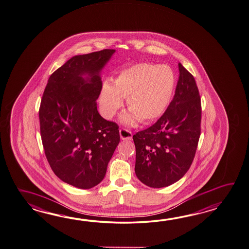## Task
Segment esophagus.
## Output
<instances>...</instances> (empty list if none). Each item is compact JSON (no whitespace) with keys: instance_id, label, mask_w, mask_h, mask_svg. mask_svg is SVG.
I'll list each match as a JSON object with an SVG mask.
<instances>
[{"instance_id":"esophagus-1","label":"esophagus","mask_w":249,"mask_h":249,"mask_svg":"<svg viewBox=\"0 0 249 249\" xmlns=\"http://www.w3.org/2000/svg\"><path fill=\"white\" fill-rule=\"evenodd\" d=\"M120 136H121L122 140H131L132 139V133L125 128L120 129Z\"/></svg>"}]
</instances>
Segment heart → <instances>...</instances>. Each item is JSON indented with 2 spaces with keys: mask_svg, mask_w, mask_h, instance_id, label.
Masks as SVG:
<instances>
[{
  "mask_svg": "<svg viewBox=\"0 0 249 249\" xmlns=\"http://www.w3.org/2000/svg\"><path fill=\"white\" fill-rule=\"evenodd\" d=\"M175 87V75L171 67L151 63H138L119 73L112 82L105 81L100 91L102 114L111 119L116 114L126 98L129 111L121 121L134 125L138 120L148 122L165 110Z\"/></svg>",
  "mask_w": 249,
  "mask_h": 249,
  "instance_id": "obj_1",
  "label": "heart"
}]
</instances>
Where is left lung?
Returning a JSON list of instances; mask_svg holds the SVG:
<instances>
[{
  "label": "left lung",
  "mask_w": 249,
  "mask_h": 249,
  "mask_svg": "<svg viewBox=\"0 0 249 249\" xmlns=\"http://www.w3.org/2000/svg\"><path fill=\"white\" fill-rule=\"evenodd\" d=\"M174 97L153 126L133 136L135 172L150 188L177 182L193 161L200 137L201 100L195 78L178 63Z\"/></svg>",
  "instance_id": "left-lung-1"
}]
</instances>
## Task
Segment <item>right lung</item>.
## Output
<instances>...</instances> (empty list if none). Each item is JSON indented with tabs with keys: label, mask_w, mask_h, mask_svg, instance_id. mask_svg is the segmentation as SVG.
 I'll return each instance as SVG.
<instances>
[{
	"label": "right lung",
	"mask_w": 249,
	"mask_h": 249,
	"mask_svg": "<svg viewBox=\"0 0 249 249\" xmlns=\"http://www.w3.org/2000/svg\"><path fill=\"white\" fill-rule=\"evenodd\" d=\"M112 49L73 56L51 75L39 109L41 138L52 170L63 182L98 185L120 143L119 127L97 111L101 72Z\"/></svg>",
	"instance_id": "right-lung-1"
}]
</instances>
